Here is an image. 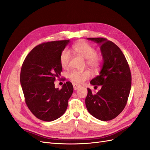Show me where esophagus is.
<instances>
[{"mask_svg": "<svg viewBox=\"0 0 150 150\" xmlns=\"http://www.w3.org/2000/svg\"><path fill=\"white\" fill-rule=\"evenodd\" d=\"M72 86H73V88H74V90H77V89H79V88H80V86L78 85V84H76V83H73V84H72Z\"/></svg>", "mask_w": 150, "mask_h": 150, "instance_id": "34e87169", "label": "esophagus"}]
</instances>
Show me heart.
I'll return each mask as SVG.
<instances>
[{"instance_id":"b5f03b06","label":"heart","mask_w":150,"mask_h":150,"mask_svg":"<svg viewBox=\"0 0 150 150\" xmlns=\"http://www.w3.org/2000/svg\"><path fill=\"white\" fill-rule=\"evenodd\" d=\"M72 51L86 59V64L93 69H96L101 65V56L96 53V49L86 42H78L72 47ZM71 59V54L67 49L63 51L60 56V63L62 67L66 68L69 66ZM91 77L89 70H72L68 74V78L76 83H81Z\"/></svg>"}]
</instances>
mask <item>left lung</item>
I'll use <instances>...</instances> for the list:
<instances>
[{"instance_id": "8db88e82", "label": "left lung", "mask_w": 150, "mask_h": 150, "mask_svg": "<svg viewBox=\"0 0 150 150\" xmlns=\"http://www.w3.org/2000/svg\"><path fill=\"white\" fill-rule=\"evenodd\" d=\"M100 44L103 64L99 74L90 83L101 86L93 94L88 88L85 103L91 115L101 121H110L125 108L131 87V74L126 59L118 46L103 38H88Z\"/></svg>"}]
</instances>
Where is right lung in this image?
Returning a JSON list of instances; mask_svg holds the SVG:
<instances>
[{"label": "right lung", "instance_id": "1", "mask_svg": "<svg viewBox=\"0 0 150 150\" xmlns=\"http://www.w3.org/2000/svg\"><path fill=\"white\" fill-rule=\"evenodd\" d=\"M69 40L40 44L26 56L22 64L20 81L25 101L38 119L52 121L65 112L73 92L69 81L61 89L55 88L54 81L62 70L60 56Z\"/></svg>", "mask_w": 150, "mask_h": 150}]
</instances>
